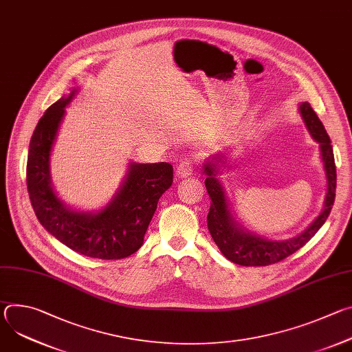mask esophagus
<instances>
[{
	"mask_svg": "<svg viewBox=\"0 0 352 352\" xmlns=\"http://www.w3.org/2000/svg\"><path fill=\"white\" fill-rule=\"evenodd\" d=\"M192 171H193V162L192 160H184L178 164V167L175 170V174H177L178 178H186V177L192 175Z\"/></svg>",
	"mask_w": 352,
	"mask_h": 352,
	"instance_id": "esophagus-1",
	"label": "esophagus"
}]
</instances>
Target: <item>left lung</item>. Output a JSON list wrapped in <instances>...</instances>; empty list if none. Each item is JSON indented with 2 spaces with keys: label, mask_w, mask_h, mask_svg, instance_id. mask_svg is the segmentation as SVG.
I'll list each match as a JSON object with an SVG mask.
<instances>
[{
  "label": "left lung",
  "mask_w": 352,
  "mask_h": 352,
  "mask_svg": "<svg viewBox=\"0 0 352 352\" xmlns=\"http://www.w3.org/2000/svg\"><path fill=\"white\" fill-rule=\"evenodd\" d=\"M298 111L300 117H302V121L309 135L315 139V142L319 143L327 192L324 196L323 209L319 216L311 223L307 230H304L296 236L283 241H274L263 238L242 227L239 221H236L234 217L226 186L217 178V175L221 173V168H230L228 164L226 166L228 160L227 155L219 153L212 159H208V162L204 164L205 174L208 175V178L205 179V185L212 199L210 210L208 214V227L213 241L221 250V254L228 261L236 265L267 266L285 259L287 256L296 252L299 248H302L319 231V228L324 224L331 212L336 197L337 175L330 138L322 121L308 102L299 103Z\"/></svg>",
  "instance_id": "left-lung-1"
}]
</instances>
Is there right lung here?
I'll return each mask as SVG.
<instances>
[{
	"instance_id": "obj_1",
	"label": "right lung",
	"mask_w": 352,
	"mask_h": 352,
	"mask_svg": "<svg viewBox=\"0 0 352 352\" xmlns=\"http://www.w3.org/2000/svg\"><path fill=\"white\" fill-rule=\"evenodd\" d=\"M79 87L64 94L40 118L29 144L26 182L30 204L40 224L75 252L104 261L131 256L142 246L160 196L173 184L170 163L131 162L110 202L100 210L83 212L68 206L52 182L50 157L65 107Z\"/></svg>"
}]
</instances>
